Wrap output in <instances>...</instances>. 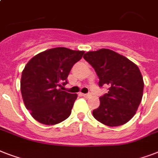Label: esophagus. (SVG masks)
I'll return each mask as SVG.
<instances>
[{"instance_id":"1","label":"esophagus","mask_w":158,"mask_h":158,"mask_svg":"<svg viewBox=\"0 0 158 158\" xmlns=\"http://www.w3.org/2000/svg\"><path fill=\"white\" fill-rule=\"evenodd\" d=\"M84 98H91V94H82Z\"/></svg>"}]
</instances>
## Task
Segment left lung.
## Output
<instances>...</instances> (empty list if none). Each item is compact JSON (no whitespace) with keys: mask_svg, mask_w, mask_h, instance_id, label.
Returning <instances> with one entry per match:
<instances>
[{"mask_svg":"<svg viewBox=\"0 0 158 158\" xmlns=\"http://www.w3.org/2000/svg\"><path fill=\"white\" fill-rule=\"evenodd\" d=\"M85 60L95 69L98 85L109 87L100 97V106L93 110L94 118L114 127L127 123L135 115L142 100L143 79L139 67L122 55L110 49L88 52Z\"/></svg>","mask_w":158,"mask_h":158,"instance_id":"1","label":"left lung"}]
</instances>
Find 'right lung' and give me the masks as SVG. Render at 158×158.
Instances as JSON below:
<instances>
[{
  "label": "right lung",
  "instance_id": "obj_1",
  "mask_svg": "<svg viewBox=\"0 0 158 158\" xmlns=\"http://www.w3.org/2000/svg\"><path fill=\"white\" fill-rule=\"evenodd\" d=\"M84 51L56 48L33 56L24 67L20 90L26 108L36 120L53 125L66 120L78 95L59 88L68 84L67 77Z\"/></svg>",
  "mask_w": 158,
  "mask_h": 158
}]
</instances>
